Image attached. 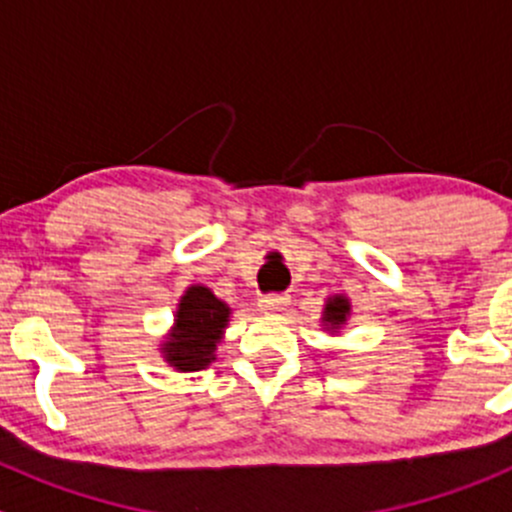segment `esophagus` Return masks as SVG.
Instances as JSON below:
<instances>
[{"label":"esophagus","mask_w":512,"mask_h":512,"mask_svg":"<svg viewBox=\"0 0 512 512\" xmlns=\"http://www.w3.org/2000/svg\"><path fill=\"white\" fill-rule=\"evenodd\" d=\"M287 304H289L287 294H262L260 297V307L265 309V312H282Z\"/></svg>","instance_id":"34e87169"}]
</instances>
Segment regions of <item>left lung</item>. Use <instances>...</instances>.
I'll use <instances>...</instances> for the list:
<instances>
[{"mask_svg": "<svg viewBox=\"0 0 512 512\" xmlns=\"http://www.w3.org/2000/svg\"><path fill=\"white\" fill-rule=\"evenodd\" d=\"M347 314H349V302L344 297H334L329 299L327 304V312H324V322L332 324V327H337V324H344L347 322Z\"/></svg>", "mask_w": 512, "mask_h": 512, "instance_id": "left-lung-1", "label": "left lung"}]
</instances>
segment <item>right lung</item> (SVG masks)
I'll use <instances>...</instances> for the list:
<instances>
[{
	"label": "right lung",
	"mask_w": 512,
	"mask_h": 512,
	"mask_svg": "<svg viewBox=\"0 0 512 512\" xmlns=\"http://www.w3.org/2000/svg\"><path fill=\"white\" fill-rule=\"evenodd\" d=\"M230 309L208 287H188L175 314V332L163 344L165 359L180 371H198L215 359Z\"/></svg>",
	"instance_id": "add662e5"
}]
</instances>
